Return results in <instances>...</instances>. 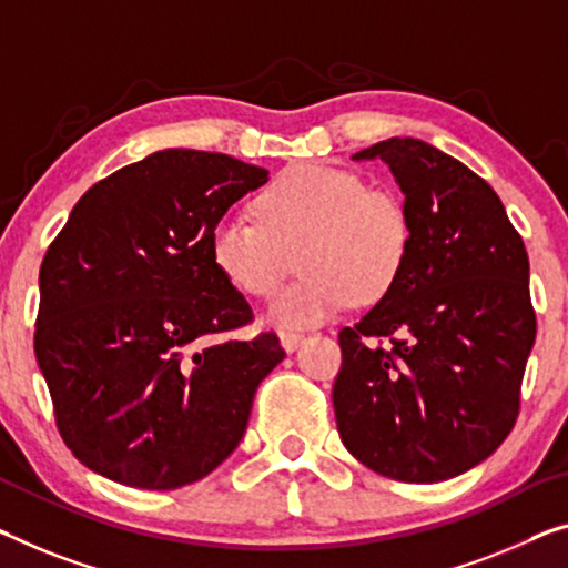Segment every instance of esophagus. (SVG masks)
Returning a JSON list of instances; mask_svg holds the SVG:
<instances>
[{
    "instance_id": "esophagus-1",
    "label": "esophagus",
    "mask_w": 568,
    "mask_h": 568,
    "mask_svg": "<svg viewBox=\"0 0 568 568\" xmlns=\"http://www.w3.org/2000/svg\"><path fill=\"white\" fill-rule=\"evenodd\" d=\"M303 338H306V334H301V332H283L281 344H283L285 352H295L303 344Z\"/></svg>"
}]
</instances>
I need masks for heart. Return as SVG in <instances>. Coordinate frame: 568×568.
<instances>
[{
  "instance_id": "heart-1",
  "label": "heart",
  "mask_w": 568,
  "mask_h": 568,
  "mask_svg": "<svg viewBox=\"0 0 568 568\" xmlns=\"http://www.w3.org/2000/svg\"><path fill=\"white\" fill-rule=\"evenodd\" d=\"M256 222L222 216L209 234L216 273L236 291L267 298L298 255L301 281L270 303L277 328L318 326L352 301L375 303L403 275L413 226L403 199L367 189L357 173L295 165L255 199Z\"/></svg>"
}]
</instances>
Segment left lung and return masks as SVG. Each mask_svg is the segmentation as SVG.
I'll return each mask as SVG.
<instances>
[{
  "instance_id": "obj_1",
  "label": "left lung",
  "mask_w": 568,
  "mask_h": 568,
  "mask_svg": "<svg viewBox=\"0 0 568 568\" xmlns=\"http://www.w3.org/2000/svg\"><path fill=\"white\" fill-rule=\"evenodd\" d=\"M352 160L390 168L413 240L397 283L338 334V436L383 477H459L518 418L536 342L526 244L489 183L428 142L390 138Z\"/></svg>"
}]
</instances>
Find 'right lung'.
Listing matches in <instances>:
<instances>
[{"label":"right lung","instance_id":"obj_1","mask_svg":"<svg viewBox=\"0 0 568 568\" xmlns=\"http://www.w3.org/2000/svg\"><path fill=\"white\" fill-rule=\"evenodd\" d=\"M265 168L171 148L83 193L40 265L36 357L75 459L138 489L214 471L247 430L275 334L214 342L252 321L216 273L209 234Z\"/></svg>","mask_w":568,"mask_h":568}]
</instances>
